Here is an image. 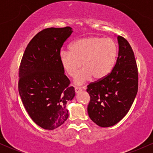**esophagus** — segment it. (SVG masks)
Masks as SVG:
<instances>
[{
    "mask_svg": "<svg viewBox=\"0 0 153 153\" xmlns=\"http://www.w3.org/2000/svg\"><path fill=\"white\" fill-rule=\"evenodd\" d=\"M82 91V88H80V87H75V91L76 94H78V93H80V91Z\"/></svg>",
    "mask_w": 153,
    "mask_h": 153,
    "instance_id": "34e87169",
    "label": "esophagus"
}]
</instances>
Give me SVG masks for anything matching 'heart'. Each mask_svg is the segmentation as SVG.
Masks as SVG:
<instances>
[{
    "mask_svg": "<svg viewBox=\"0 0 153 153\" xmlns=\"http://www.w3.org/2000/svg\"><path fill=\"white\" fill-rule=\"evenodd\" d=\"M71 51L61 50L59 62L66 74L74 78L78 85L91 78L101 80L106 78L113 70L117 56L118 45L113 39L91 36L77 40L71 45Z\"/></svg>",
    "mask_w": 153,
    "mask_h": 153,
    "instance_id": "heart-1",
    "label": "heart"
}]
</instances>
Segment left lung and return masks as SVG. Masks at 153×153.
<instances>
[{
    "label": "left lung",
    "mask_w": 153,
    "mask_h": 153,
    "mask_svg": "<svg viewBox=\"0 0 153 153\" xmlns=\"http://www.w3.org/2000/svg\"><path fill=\"white\" fill-rule=\"evenodd\" d=\"M119 54L110 74L88 85V113L101 127L115 125L130 109L138 90V70L134 52L126 39L118 36Z\"/></svg>",
    "instance_id": "left-lung-1"
}]
</instances>
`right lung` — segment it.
Segmentation results:
<instances>
[{
  "label": "right lung",
  "mask_w": 153,
  "mask_h": 153,
  "mask_svg": "<svg viewBox=\"0 0 153 153\" xmlns=\"http://www.w3.org/2000/svg\"><path fill=\"white\" fill-rule=\"evenodd\" d=\"M72 28H47L29 42L19 67V92L26 111L40 127L52 130L68 118L74 87L65 75L59 52Z\"/></svg>",
  "instance_id": "1"
}]
</instances>
